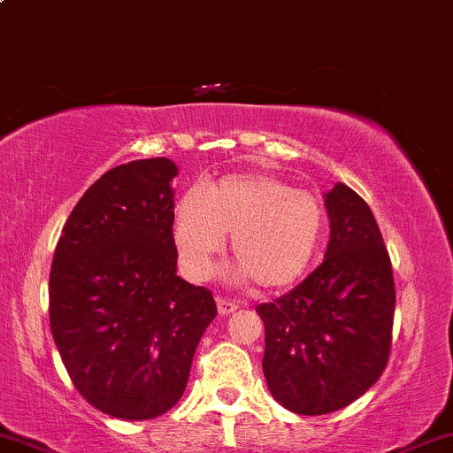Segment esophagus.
<instances>
[{
	"mask_svg": "<svg viewBox=\"0 0 453 453\" xmlns=\"http://www.w3.org/2000/svg\"><path fill=\"white\" fill-rule=\"evenodd\" d=\"M238 310V303L232 302V299L227 297H217V312L219 316H230Z\"/></svg>",
	"mask_w": 453,
	"mask_h": 453,
	"instance_id": "34e87169",
	"label": "esophagus"
}]
</instances>
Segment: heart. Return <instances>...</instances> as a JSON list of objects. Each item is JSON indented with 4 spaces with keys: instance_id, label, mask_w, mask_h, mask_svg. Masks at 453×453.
<instances>
[{
    "instance_id": "heart-1",
    "label": "heart",
    "mask_w": 453,
    "mask_h": 453,
    "mask_svg": "<svg viewBox=\"0 0 453 453\" xmlns=\"http://www.w3.org/2000/svg\"><path fill=\"white\" fill-rule=\"evenodd\" d=\"M326 227L314 194L293 189L274 174L221 179L211 189L189 188L174 206L173 241L179 268L189 280L209 279L215 257L232 236L238 276L279 291L306 274Z\"/></svg>"
}]
</instances>
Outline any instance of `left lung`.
<instances>
[{
  "label": "left lung",
  "instance_id": "1",
  "mask_svg": "<svg viewBox=\"0 0 453 453\" xmlns=\"http://www.w3.org/2000/svg\"><path fill=\"white\" fill-rule=\"evenodd\" d=\"M325 261L287 296L259 303L265 325L264 375L276 401L299 416L350 405L388 363L395 279L372 209L335 183L325 194Z\"/></svg>",
  "mask_w": 453,
  "mask_h": 453
}]
</instances>
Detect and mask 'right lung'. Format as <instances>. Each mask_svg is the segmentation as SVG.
Listing matches in <instances>:
<instances>
[{
	"mask_svg": "<svg viewBox=\"0 0 453 453\" xmlns=\"http://www.w3.org/2000/svg\"><path fill=\"white\" fill-rule=\"evenodd\" d=\"M177 165L107 171L65 223L50 270V329L71 382L92 407L151 419L181 399L212 293L177 276Z\"/></svg>",
	"mask_w": 453,
	"mask_h": 453,
	"instance_id": "obj_1",
	"label": "right lung"
}]
</instances>
